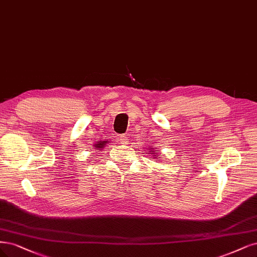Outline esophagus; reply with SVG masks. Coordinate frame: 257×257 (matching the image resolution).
Returning <instances> with one entry per match:
<instances>
[{
	"instance_id": "34e87169",
	"label": "esophagus",
	"mask_w": 257,
	"mask_h": 257,
	"mask_svg": "<svg viewBox=\"0 0 257 257\" xmlns=\"http://www.w3.org/2000/svg\"><path fill=\"white\" fill-rule=\"evenodd\" d=\"M120 141L121 144H127L128 143V136L127 134H123L120 136Z\"/></svg>"
}]
</instances>
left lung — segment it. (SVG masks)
Masks as SVG:
<instances>
[{
  "mask_svg": "<svg viewBox=\"0 0 257 257\" xmlns=\"http://www.w3.org/2000/svg\"><path fill=\"white\" fill-rule=\"evenodd\" d=\"M152 150V151H151V154H156L157 152L156 151H153V149H151Z\"/></svg>",
  "mask_w": 257,
  "mask_h": 257,
  "instance_id": "obj_1",
  "label": "left lung"
}]
</instances>
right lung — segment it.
I'll return each instance as SVG.
<instances>
[{"mask_svg": "<svg viewBox=\"0 0 257 257\" xmlns=\"http://www.w3.org/2000/svg\"><path fill=\"white\" fill-rule=\"evenodd\" d=\"M105 144H106L105 141H99V143L95 145V148H98V149H102V148H103V146H105ZM98 149H96V150H98Z\"/></svg>", "mask_w": 257, "mask_h": 257, "instance_id": "obj_1", "label": "right lung"}]
</instances>
